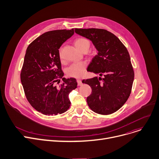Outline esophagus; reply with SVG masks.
Instances as JSON below:
<instances>
[{"mask_svg": "<svg viewBox=\"0 0 159 159\" xmlns=\"http://www.w3.org/2000/svg\"><path fill=\"white\" fill-rule=\"evenodd\" d=\"M77 84H78V86H80V85L82 84V81H81V80H80V79H77Z\"/></svg>", "mask_w": 159, "mask_h": 159, "instance_id": "esophagus-1", "label": "esophagus"}]
</instances>
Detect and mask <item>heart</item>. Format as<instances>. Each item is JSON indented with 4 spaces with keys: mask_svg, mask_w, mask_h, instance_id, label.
Masks as SVG:
<instances>
[{
    "mask_svg": "<svg viewBox=\"0 0 159 159\" xmlns=\"http://www.w3.org/2000/svg\"><path fill=\"white\" fill-rule=\"evenodd\" d=\"M74 44L75 47L80 49V51L84 52L85 50H88L89 49L90 43L87 39L80 37L74 40ZM58 57H59L60 61L63 63L64 61L62 53V49H59V50H58ZM86 66L87 63L84 61L74 63L67 69L66 74L70 77L80 78L84 75Z\"/></svg>",
    "mask_w": 159,
    "mask_h": 159,
    "instance_id": "heart-1",
    "label": "heart"
}]
</instances>
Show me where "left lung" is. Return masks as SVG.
I'll use <instances>...</instances> for the list:
<instances>
[{"label": "left lung", "mask_w": 159, "mask_h": 159, "mask_svg": "<svg viewBox=\"0 0 159 159\" xmlns=\"http://www.w3.org/2000/svg\"><path fill=\"white\" fill-rule=\"evenodd\" d=\"M77 34L89 39L98 51L87 70L99 74L83 80L92 89L87 97L90 109L101 115L115 113L129 98L134 80V71L126 48L119 39L103 29H75Z\"/></svg>", "instance_id": "1"}]
</instances>
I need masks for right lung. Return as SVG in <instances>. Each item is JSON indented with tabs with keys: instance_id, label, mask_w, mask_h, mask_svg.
Masks as SVG:
<instances>
[{
	"instance_id": "1",
	"label": "right lung",
	"mask_w": 159,
	"mask_h": 159,
	"mask_svg": "<svg viewBox=\"0 0 159 159\" xmlns=\"http://www.w3.org/2000/svg\"><path fill=\"white\" fill-rule=\"evenodd\" d=\"M73 34V29L49 31L33 40L26 49L21 82L31 106L44 115L62 114L70 106L68 95L77 88V82L74 78H62L58 49ZM61 78L63 83L55 86Z\"/></svg>"
}]
</instances>
